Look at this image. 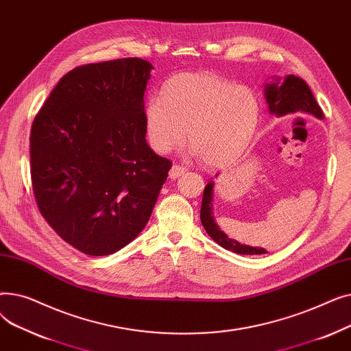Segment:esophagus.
I'll list each match as a JSON object with an SVG mask.
<instances>
[{"instance_id":"obj_1","label":"esophagus","mask_w":351,"mask_h":351,"mask_svg":"<svg viewBox=\"0 0 351 351\" xmlns=\"http://www.w3.org/2000/svg\"><path fill=\"white\" fill-rule=\"evenodd\" d=\"M185 172H186V169L183 168V166H180V165H173L172 168H171V171H169V178L175 180V179H178L179 176H182Z\"/></svg>"}]
</instances>
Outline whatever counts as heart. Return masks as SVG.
Segmentation results:
<instances>
[{
	"label": "heart",
	"instance_id": "heart-1",
	"mask_svg": "<svg viewBox=\"0 0 351 351\" xmlns=\"http://www.w3.org/2000/svg\"><path fill=\"white\" fill-rule=\"evenodd\" d=\"M261 105L247 86L213 75L180 73L166 82L160 98L145 106L147 141L158 154L180 146L189 129L193 154L210 166L241 156L254 135Z\"/></svg>",
	"mask_w": 351,
	"mask_h": 351
}]
</instances>
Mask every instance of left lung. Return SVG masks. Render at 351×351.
<instances>
[{
	"instance_id": "1",
	"label": "left lung",
	"mask_w": 351,
	"mask_h": 351,
	"mask_svg": "<svg viewBox=\"0 0 351 351\" xmlns=\"http://www.w3.org/2000/svg\"><path fill=\"white\" fill-rule=\"evenodd\" d=\"M265 98L269 106V112L276 117H286L291 114H310L319 119H324L323 110L319 106L315 95H313L308 85L299 77L287 75L283 81L276 78L270 84L265 85ZM213 182H209L204 191L200 208V222L204 225L208 234L222 247L239 253V254H265L267 253L263 247H253L239 243L230 239L219 229L213 217Z\"/></svg>"
}]
</instances>
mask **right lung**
<instances>
[{"instance_id":"right-lung-1","label":"right lung","mask_w":351,"mask_h":351,"mask_svg":"<svg viewBox=\"0 0 351 351\" xmlns=\"http://www.w3.org/2000/svg\"><path fill=\"white\" fill-rule=\"evenodd\" d=\"M152 64L122 58L69 71L29 136L36 205L66 243L115 253L149 220L172 162L146 142L143 95Z\"/></svg>"}]
</instances>
